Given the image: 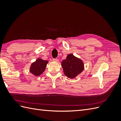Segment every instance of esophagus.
Listing matches in <instances>:
<instances>
[{
    "label": "esophagus",
    "mask_w": 121,
    "mask_h": 121,
    "mask_svg": "<svg viewBox=\"0 0 121 121\" xmlns=\"http://www.w3.org/2000/svg\"><path fill=\"white\" fill-rule=\"evenodd\" d=\"M52 60L53 61H56V62H57L58 61V59H57V58H53L52 59Z\"/></svg>",
    "instance_id": "obj_1"
}]
</instances>
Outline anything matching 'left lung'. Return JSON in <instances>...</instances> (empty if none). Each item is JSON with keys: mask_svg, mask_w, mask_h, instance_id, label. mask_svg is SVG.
I'll return each instance as SVG.
<instances>
[{"mask_svg": "<svg viewBox=\"0 0 121 121\" xmlns=\"http://www.w3.org/2000/svg\"><path fill=\"white\" fill-rule=\"evenodd\" d=\"M61 66L65 74L68 78L71 79L75 78L84 69L82 61L72 54H69L66 59L61 62Z\"/></svg>", "mask_w": 121, "mask_h": 121, "instance_id": "8db88e82", "label": "left lung"}]
</instances>
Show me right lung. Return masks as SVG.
I'll return each instance as SVG.
<instances>
[{
  "label": "right lung",
  "mask_w": 121,
  "mask_h": 121,
  "mask_svg": "<svg viewBox=\"0 0 121 121\" xmlns=\"http://www.w3.org/2000/svg\"><path fill=\"white\" fill-rule=\"evenodd\" d=\"M48 63V61L38 58L37 60L32 64L30 69V72L36 76L40 75L44 71Z\"/></svg>",
  "instance_id": "obj_1"
}]
</instances>
